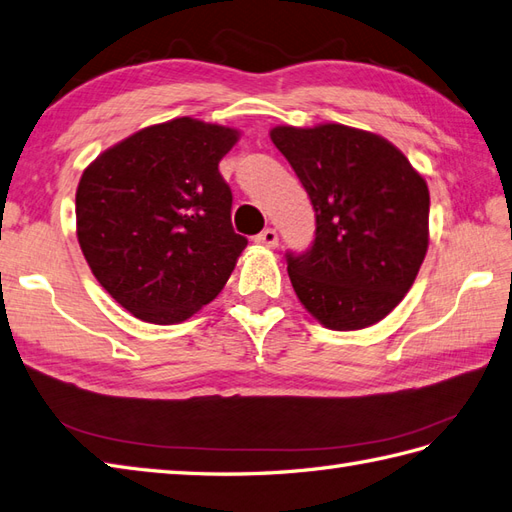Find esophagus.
Wrapping results in <instances>:
<instances>
[{
    "mask_svg": "<svg viewBox=\"0 0 512 512\" xmlns=\"http://www.w3.org/2000/svg\"><path fill=\"white\" fill-rule=\"evenodd\" d=\"M258 245H265V247H276L278 245V232L273 228H265L263 232H260L256 239H254Z\"/></svg>",
    "mask_w": 512,
    "mask_h": 512,
    "instance_id": "esophagus-1",
    "label": "esophagus"
}]
</instances>
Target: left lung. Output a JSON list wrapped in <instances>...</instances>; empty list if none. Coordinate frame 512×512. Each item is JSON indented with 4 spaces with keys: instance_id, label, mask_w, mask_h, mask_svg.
Instances as JSON below:
<instances>
[{
    "instance_id": "8db88e82",
    "label": "left lung",
    "mask_w": 512,
    "mask_h": 512,
    "mask_svg": "<svg viewBox=\"0 0 512 512\" xmlns=\"http://www.w3.org/2000/svg\"><path fill=\"white\" fill-rule=\"evenodd\" d=\"M313 202L315 243L286 254L295 295L339 332L382 321L402 302L426 258V178L380 134L319 123L269 132Z\"/></svg>"
}]
</instances>
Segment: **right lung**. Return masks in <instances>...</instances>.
Here are the masks:
<instances>
[{"label": "right lung", "instance_id": "right-lung-1", "mask_svg": "<svg viewBox=\"0 0 512 512\" xmlns=\"http://www.w3.org/2000/svg\"><path fill=\"white\" fill-rule=\"evenodd\" d=\"M241 132L178 117L108 147L82 171L76 234L93 276L136 319L173 326L226 286L247 239L232 230L219 162Z\"/></svg>", "mask_w": 512, "mask_h": 512}]
</instances>
